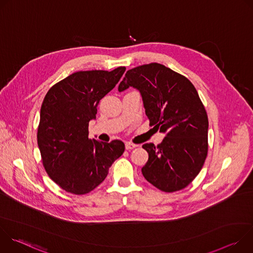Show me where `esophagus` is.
Returning a JSON list of instances; mask_svg holds the SVG:
<instances>
[{
	"label": "esophagus",
	"instance_id": "34e87169",
	"mask_svg": "<svg viewBox=\"0 0 253 253\" xmlns=\"http://www.w3.org/2000/svg\"><path fill=\"white\" fill-rule=\"evenodd\" d=\"M138 145H136V144H132V143H130V142H127L126 144H125V148L127 149V150H132V149H134V148H136Z\"/></svg>",
	"mask_w": 253,
	"mask_h": 253
}]
</instances>
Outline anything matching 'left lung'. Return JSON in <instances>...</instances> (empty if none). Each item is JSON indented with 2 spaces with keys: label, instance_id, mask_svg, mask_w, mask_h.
I'll return each mask as SVG.
<instances>
[{
  "label": "left lung",
  "instance_id": "left-lung-1",
  "mask_svg": "<svg viewBox=\"0 0 253 253\" xmlns=\"http://www.w3.org/2000/svg\"><path fill=\"white\" fill-rule=\"evenodd\" d=\"M137 89L150 125L166 136L142 146L149 158L142 168L148 182L164 192L185 188L200 172L208 151V118L193 84L158 63L128 70L118 91Z\"/></svg>",
  "mask_w": 253,
  "mask_h": 253
}]
</instances>
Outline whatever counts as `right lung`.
Segmentation results:
<instances>
[{
    "mask_svg": "<svg viewBox=\"0 0 253 253\" xmlns=\"http://www.w3.org/2000/svg\"><path fill=\"white\" fill-rule=\"evenodd\" d=\"M125 70L76 72L51 87L44 98L38 146L47 174L67 192L81 195L95 189L125 150L120 140L104 143L88 137L100 100Z\"/></svg>",
    "mask_w": 253,
    "mask_h": 253,
    "instance_id": "obj_1",
    "label": "right lung"
}]
</instances>
